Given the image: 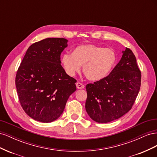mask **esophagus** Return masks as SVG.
Segmentation results:
<instances>
[{"label":"esophagus","mask_w":157,"mask_h":157,"mask_svg":"<svg viewBox=\"0 0 157 157\" xmlns=\"http://www.w3.org/2000/svg\"><path fill=\"white\" fill-rule=\"evenodd\" d=\"M76 86H77V88L78 89H82V88H84V85L82 83H80L79 82H77V84H76Z\"/></svg>","instance_id":"34e87169"}]
</instances>
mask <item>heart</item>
Wrapping results in <instances>:
<instances>
[{"instance_id": "1", "label": "heart", "mask_w": 157, "mask_h": 157, "mask_svg": "<svg viewBox=\"0 0 157 157\" xmlns=\"http://www.w3.org/2000/svg\"><path fill=\"white\" fill-rule=\"evenodd\" d=\"M116 60V54L112 49L92 44L77 46L73 50L72 54H64L61 57V63L68 75L74 76L82 65L84 74L92 81L107 77Z\"/></svg>"}]
</instances>
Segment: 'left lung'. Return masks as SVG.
<instances>
[{"label":"left lung","mask_w":157,"mask_h":157,"mask_svg":"<svg viewBox=\"0 0 157 157\" xmlns=\"http://www.w3.org/2000/svg\"><path fill=\"white\" fill-rule=\"evenodd\" d=\"M119 62L107 77L86 86L85 108L90 117L107 123L132 109L141 86V71L132 51L126 48Z\"/></svg>","instance_id":"1"}]
</instances>
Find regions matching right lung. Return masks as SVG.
<instances>
[{"label":"right lung","instance_id":"obj_1","mask_svg":"<svg viewBox=\"0 0 157 157\" xmlns=\"http://www.w3.org/2000/svg\"><path fill=\"white\" fill-rule=\"evenodd\" d=\"M63 38H48L31 45L18 68L16 87L28 116L42 122L56 121L69 97L76 91L74 78L61 65L60 56L67 46Z\"/></svg>","mask_w":157,"mask_h":157}]
</instances>
